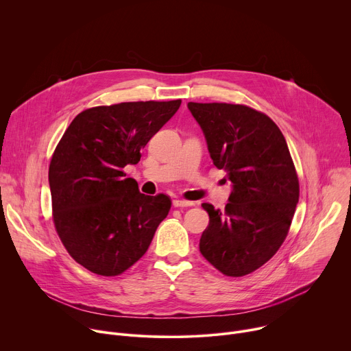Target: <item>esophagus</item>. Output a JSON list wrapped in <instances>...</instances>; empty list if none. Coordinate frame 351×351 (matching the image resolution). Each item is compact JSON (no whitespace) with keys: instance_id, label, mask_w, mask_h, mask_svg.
<instances>
[{"instance_id":"1","label":"esophagus","mask_w":351,"mask_h":351,"mask_svg":"<svg viewBox=\"0 0 351 351\" xmlns=\"http://www.w3.org/2000/svg\"><path fill=\"white\" fill-rule=\"evenodd\" d=\"M173 207H191V206H194V203L193 202H186V199H173Z\"/></svg>"}]
</instances>
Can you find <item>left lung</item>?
I'll return each mask as SVG.
<instances>
[{"mask_svg":"<svg viewBox=\"0 0 351 351\" xmlns=\"http://www.w3.org/2000/svg\"><path fill=\"white\" fill-rule=\"evenodd\" d=\"M210 157L226 171L232 191L225 211L204 203L210 223L199 252L228 276L264 265L287 236L298 203V179L287 143L275 122L253 108L189 103Z\"/></svg>","mask_w":351,"mask_h":351,"instance_id":"left-lung-1","label":"left lung"}]
</instances>
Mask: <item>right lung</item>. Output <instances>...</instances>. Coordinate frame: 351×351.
I'll use <instances>...</instances> for the list:
<instances>
[{
  "label": "right lung",
  "instance_id": "obj_1",
  "mask_svg": "<svg viewBox=\"0 0 351 351\" xmlns=\"http://www.w3.org/2000/svg\"><path fill=\"white\" fill-rule=\"evenodd\" d=\"M182 101H137L80 112L58 143L48 171L56 229L71 257L103 276L125 272L147 252L171 199L145 195L123 168Z\"/></svg>",
  "mask_w": 351,
  "mask_h": 351
}]
</instances>
